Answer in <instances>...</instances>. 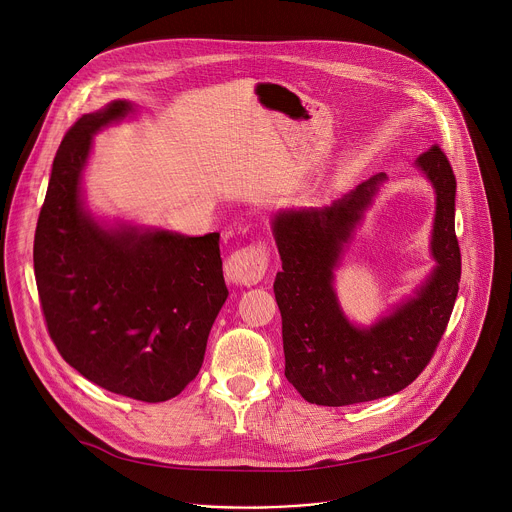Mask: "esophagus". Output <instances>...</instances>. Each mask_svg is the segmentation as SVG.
Listing matches in <instances>:
<instances>
[{
    "label": "esophagus",
    "mask_w": 512,
    "mask_h": 512,
    "mask_svg": "<svg viewBox=\"0 0 512 512\" xmlns=\"http://www.w3.org/2000/svg\"><path fill=\"white\" fill-rule=\"evenodd\" d=\"M269 265V245L265 241H255L243 249H237L225 263L227 277L235 285H255L259 283Z\"/></svg>",
    "instance_id": "34e87169"
}]
</instances>
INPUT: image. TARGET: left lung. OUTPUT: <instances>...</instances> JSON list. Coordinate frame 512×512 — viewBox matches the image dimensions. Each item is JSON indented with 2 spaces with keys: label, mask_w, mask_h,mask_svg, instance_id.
<instances>
[{
  "label": "left lung",
  "mask_w": 512,
  "mask_h": 512,
  "mask_svg": "<svg viewBox=\"0 0 512 512\" xmlns=\"http://www.w3.org/2000/svg\"><path fill=\"white\" fill-rule=\"evenodd\" d=\"M415 164L437 194L431 239L437 267L415 298L369 330L344 318L332 269L360 212L387 176L381 172L358 184L332 206L275 216L281 271L273 291L281 312L285 379L308 403L342 407L399 393L423 373L448 328L462 275L454 227L456 176L437 143Z\"/></svg>",
  "instance_id": "1"
}]
</instances>
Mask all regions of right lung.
<instances>
[{
    "mask_svg": "<svg viewBox=\"0 0 512 512\" xmlns=\"http://www.w3.org/2000/svg\"><path fill=\"white\" fill-rule=\"evenodd\" d=\"M127 111L113 101L64 133L36 225L34 273L46 330L70 367L111 393L160 403L198 375L229 289L218 233L105 231L83 210L93 133Z\"/></svg>",
    "mask_w": 512,
    "mask_h": 512,
    "instance_id": "add662e5",
    "label": "right lung"
}]
</instances>
